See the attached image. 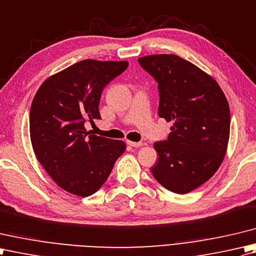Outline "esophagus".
Here are the masks:
<instances>
[{"mask_svg":"<svg viewBox=\"0 0 256 256\" xmlns=\"http://www.w3.org/2000/svg\"><path fill=\"white\" fill-rule=\"evenodd\" d=\"M127 144L129 146H132V147H142V142H132V140H127Z\"/></svg>","mask_w":256,"mask_h":256,"instance_id":"obj_1","label":"esophagus"}]
</instances>
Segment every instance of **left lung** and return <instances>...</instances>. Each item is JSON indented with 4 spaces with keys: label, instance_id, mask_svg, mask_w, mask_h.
Here are the masks:
<instances>
[{
    "label": "left lung",
    "instance_id": "left-lung-1",
    "mask_svg": "<svg viewBox=\"0 0 256 256\" xmlns=\"http://www.w3.org/2000/svg\"><path fill=\"white\" fill-rule=\"evenodd\" d=\"M158 82L160 118L172 122L168 140L154 144L158 161L151 172L161 186L184 194L220 168L230 138V107L216 80L174 54L140 57Z\"/></svg>",
    "mask_w": 256,
    "mask_h": 256
}]
</instances>
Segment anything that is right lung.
I'll return each mask as SVG.
<instances>
[{"instance_id": "obj_1", "label": "right lung", "mask_w": 256, "mask_h": 256, "mask_svg": "<svg viewBox=\"0 0 256 256\" xmlns=\"http://www.w3.org/2000/svg\"><path fill=\"white\" fill-rule=\"evenodd\" d=\"M127 67V60L78 62L46 78L33 98L30 136L35 157L56 184L72 194H95L126 150L122 140L87 132L85 122L100 118L104 87Z\"/></svg>"}]
</instances>
